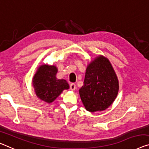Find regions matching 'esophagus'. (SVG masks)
<instances>
[{"mask_svg": "<svg viewBox=\"0 0 149 149\" xmlns=\"http://www.w3.org/2000/svg\"><path fill=\"white\" fill-rule=\"evenodd\" d=\"M70 90H71V91H74L75 89L77 88L76 84H74V83H71L70 84Z\"/></svg>", "mask_w": 149, "mask_h": 149, "instance_id": "34e87169", "label": "esophagus"}]
</instances>
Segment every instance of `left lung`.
Instances as JSON below:
<instances>
[{
	"label": "left lung",
	"instance_id": "left-lung-1",
	"mask_svg": "<svg viewBox=\"0 0 149 149\" xmlns=\"http://www.w3.org/2000/svg\"><path fill=\"white\" fill-rule=\"evenodd\" d=\"M119 84L116 72L107 57L99 55L87 65L79 95L86 111L106 110L117 97Z\"/></svg>",
	"mask_w": 149,
	"mask_h": 149
}]
</instances>
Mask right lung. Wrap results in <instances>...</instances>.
<instances>
[{"mask_svg": "<svg viewBox=\"0 0 149 149\" xmlns=\"http://www.w3.org/2000/svg\"><path fill=\"white\" fill-rule=\"evenodd\" d=\"M58 68L55 65H40L34 75L32 84L36 95L42 101L51 103L69 88L65 79H58Z\"/></svg>", "mask_w": 149, "mask_h": 149, "instance_id": "1", "label": "right lung"}]
</instances>
